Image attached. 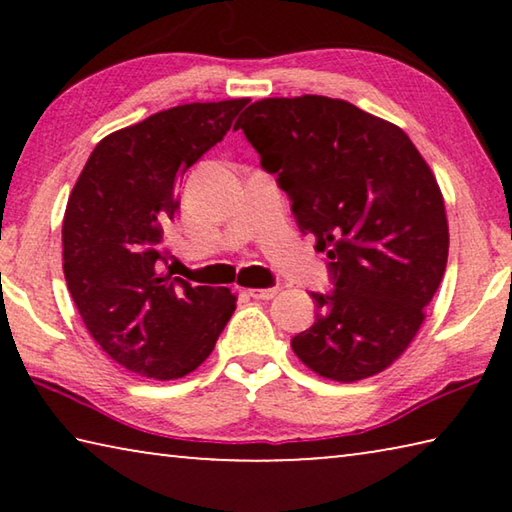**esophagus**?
Listing matches in <instances>:
<instances>
[{
	"label": "esophagus",
	"instance_id": "34e87169",
	"mask_svg": "<svg viewBox=\"0 0 512 512\" xmlns=\"http://www.w3.org/2000/svg\"><path fill=\"white\" fill-rule=\"evenodd\" d=\"M246 293L255 300H271L277 296V289H248Z\"/></svg>",
	"mask_w": 512,
	"mask_h": 512
}]
</instances>
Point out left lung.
I'll list each match as a JSON object with an SVG mask.
<instances>
[{"label":"left lung","mask_w":512,"mask_h":512,"mask_svg":"<svg viewBox=\"0 0 512 512\" xmlns=\"http://www.w3.org/2000/svg\"><path fill=\"white\" fill-rule=\"evenodd\" d=\"M316 237L334 291L311 293L316 320L291 339L316 375L359 381L409 348L445 275L449 228L436 176L400 126L343 99L250 103L237 119Z\"/></svg>","instance_id":"8db88e82"}]
</instances>
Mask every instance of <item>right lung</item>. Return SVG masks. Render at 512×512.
<instances>
[{"label":"right lung","instance_id":"right-lung-1","mask_svg":"<svg viewBox=\"0 0 512 512\" xmlns=\"http://www.w3.org/2000/svg\"><path fill=\"white\" fill-rule=\"evenodd\" d=\"M248 99L185 103L94 146L63 219L67 289L99 348L151 379H178L210 357L237 296L167 271L164 230L185 171L230 131Z\"/></svg>","mask_w":512,"mask_h":512}]
</instances>
